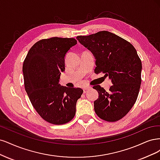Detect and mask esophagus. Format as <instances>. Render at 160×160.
Returning <instances> with one entry per match:
<instances>
[{
    "label": "esophagus",
    "mask_w": 160,
    "mask_h": 160,
    "mask_svg": "<svg viewBox=\"0 0 160 160\" xmlns=\"http://www.w3.org/2000/svg\"><path fill=\"white\" fill-rule=\"evenodd\" d=\"M90 89H91V86H86L84 88V93H86V92H88V90H89Z\"/></svg>",
    "instance_id": "34e87169"
}]
</instances>
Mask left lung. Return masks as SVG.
I'll return each mask as SVG.
<instances>
[{
	"mask_svg": "<svg viewBox=\"0 0 160 160\" xmlns=\"http://www.w3.org/2000/svg\"><path fill=\"white\" fill-rule=\"evenodd\" d=\"M76 38L95 56V72L109 76L113 84L108 92L100 85L93 86L99 93L94 102L96 114L107 122L120 120L134 105L140 88L142 66L136 50L128 41L105 30Z\"/></svg>",
	"mask_w": 160,
	"mask_h": 160,
	"instance_id": "8db88e82",
	"label": "left lung"
}]
</instances>
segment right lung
<instances>
[{
  "label": "right lung",
  "instance_id": "add662e5",
  "mask_svg": "<svg viewBox=\"0 0 160 160\" xmlns=\"http://www.w3.org/2000/svg\"><path fill=\"white\" fill-rule=\"evenodd\" d=\"M76 43L73 38L42 39L30 48L24 60V84L30 102L40 117L52 124L73 119L76 102L83 93L79 88L58 84L65 70L64 56Z\"/></svg>",
  "mask_w": 160,
  "mask_h": 160
}]
</instances>
